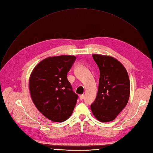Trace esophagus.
<instances>
[{"instance_id":"obj_1","label":"esophagus","mask_w":153,"mask_h":153,"mask_svg":"<svg viewBox=\"0 0 153 153\" xmlns=\"http://www.w3.org/2000/svg\"><path fill=\"white\" fill-rule=\"evenodd\" d=\"M84 94H82V95H80L79 96V98H80V100H82L83 99H84Z\"/></svg>"}]
</instances>
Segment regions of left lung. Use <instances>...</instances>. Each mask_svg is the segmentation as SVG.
<instances>
[{
	"label": "left lung",
	"instance_id": "obj_1",
	"mask_svg": "<svg viewBox=\"0 0 153 153\" xmlns=\"http://www.w3.org/2000/svg\"><path fill=\"white\" fill-rule=\"evenodd\" d=\"M92 55L100 69V76L98 94L91 108L98 121H112L128 103L130 92L128 74L115 58L99 54Z\"/></svg>",
	"mask_w": 153,
	"mask_h": 153
}]
</instances>
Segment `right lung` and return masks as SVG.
Wrapping results in <instances>:
<instances>
[{"instance_id":"right-lung-1","label":"right lung","mask_w":153,"mask_h":153,"mask_svg":"<svg viewBox=\"0 0 153 153\" xmlns=\"http://www.w3.org/2000/svg\"><path fill=\"white\" fill-rule=\"evenodd\" d=\"M76 57L61 55L46 58L32 71L29 90L34 104L50 121H65L72 114L78 95L67 78Z\"/></svg>"}]
</instances>
